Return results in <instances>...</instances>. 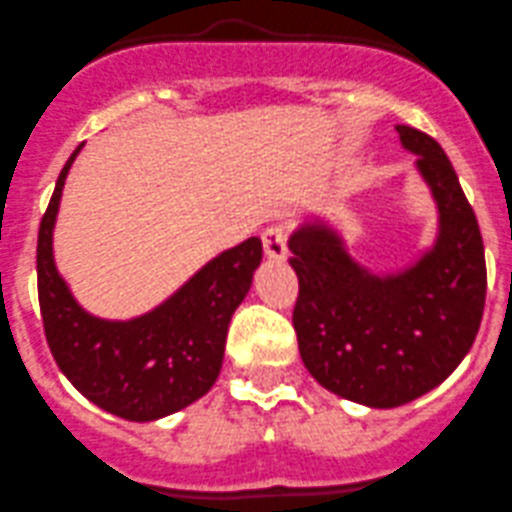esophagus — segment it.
I'll return each instance as SVG.
<instances>
[{
    "label": "esophagus",
    "instance_id": "obj_1",
    "mask_svg": "<svg viewBox=\"0 0 512 512\" xmlns=\"http://www.w3.org/2000/svg\"><path fill=\"white\" fill-rule=\"evenodd\" d=\"M264 253L269 261H286V236L281 228H266L264 236Z\"/></svg>",
    "mask_w": 512,
    "mask_h": 512
}]
</instances>
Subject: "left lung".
Here are the masks:
<instances>
[{
  "label": "left lung",
  "mask_w": 512,
  "mask_h": 512,
  "mask_svg": "<svg viewBox=\"0 0 512 512\" xmlns=\"http://www.w3.org/2000/svg\"><path fill=\"white\" fill-rule=\"evenodd\" d=\"M397 133L435 208L430 243L405 264L372 269L326 216L304 218L289 236L301 362L324 389L374 410L445 382L470 352L485 306L483 238L450 158L410 125Z\"/></svg>",
  "instance_id": "left-lung-1"
}]
</instances>
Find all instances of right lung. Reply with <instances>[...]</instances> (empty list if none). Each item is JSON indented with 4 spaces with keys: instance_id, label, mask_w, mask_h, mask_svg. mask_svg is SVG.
<instances>
[{
    "instance_id": "1",
    "label": "right lung",
    "mask_w": 512,
    "mask_h": 512,
    "mask_svg": "<svg viewBox=\"0 0 512 512\" xmlns=\"http://www.w3.org/2000/svg\"><path fill=\"white\" fill-rule=\"evenodd\" d=\"M82 145L57 178L37 238L47 344L62 374L92 405L130 422H153L193 405L216 384L228 324L251 289L264 248L259 238H248L221 251L143 314L128 319L92 314L55 261L62 191Z\"/></svg>"
}]
</instances>
